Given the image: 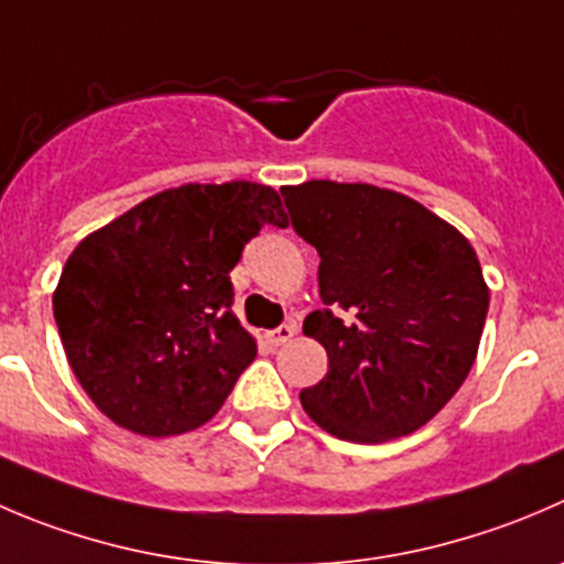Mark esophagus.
Instances as JSON below:
<instances>
[{
  "mask_svg": "<svg viewBox=\"0 0 564 564\" xmlns=\"http://www.w3.org/2000/svg\"><path fill=\"white\" fill-rule=\"evenodd\" d=\"M294 333H297V330H294V325H281V327H275V330L267 333V341L275 344V347H281V344L292 341Z\"/></svg>",
  "mask_w": 564,
  "mask_h": 564,
  "instance_id": "34e87169",
  "label": "esophagus"
}]
</instances>
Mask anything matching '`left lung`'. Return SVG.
<instances>
[{"mask_svg":"<svg viewBox=\"0 0 564 564\" xmlns=\"http://www.w3.org/2000/svg\"><path fill=\"white\" fill-rule=\"evenodd\" d=\"M292 226L319 253L325 311L303 333L327 375L300 391L316 427L386 444L424 427L477 360L490 289L452 223L393 189L314 178L281 189Z\"/></svg>","mask_w":564,"mask_h":564,"instance_id":"obj_1","label":"left lung"}]
</instances>
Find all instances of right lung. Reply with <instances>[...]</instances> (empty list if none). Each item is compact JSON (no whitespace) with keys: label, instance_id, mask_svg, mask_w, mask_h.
<instances>
[{"label":"right lung","instance_id":"add662e5","mask_svg":"<svg viewBox=\"0 0 564 564\" xmlns=\"http://www.w3.org/2000/svg\"><path fill=\"white\" fill-rule=\"evenodd\" d=\"M281 198L256 182L182 184L87 234L52 294L65 358L98 410L167 438L223 408L256 338L231 311V270Z\"/></svg>","mask_w":564,"mask_h":564}]
</instances>
